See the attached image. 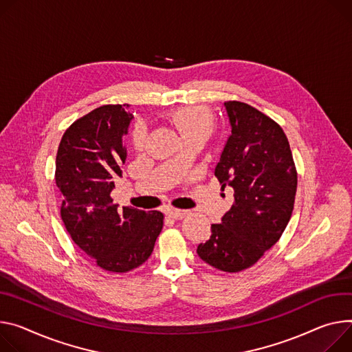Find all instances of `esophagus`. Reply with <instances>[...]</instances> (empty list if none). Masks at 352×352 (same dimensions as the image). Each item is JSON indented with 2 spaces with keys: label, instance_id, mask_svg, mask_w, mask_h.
<instances>
[{
  "label": "esophagus",
  "instance_id": "obj_1",
  "mask_svg": "<svg viewBox=\"0 0 352 352\" xmlns=\"http://www.w3.org/2000/svg\"><path fill=\"white\" fill-rule=\"evenodd\" d=\"M167 214H168V217H171V219L179 220V219H182V217H185V216L188 214V210H182V209L170 208V209H167Z\"/></svg>",
  "mask_w": 352,
  "mask_h": 352
}]
</instances>
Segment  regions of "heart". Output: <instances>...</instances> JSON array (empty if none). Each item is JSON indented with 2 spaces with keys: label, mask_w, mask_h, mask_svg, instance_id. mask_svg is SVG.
I'll return each instance as SVG.
<instances>
[{
  "label": "heart",
  "mask_w": 352,
  "mask_h": 352,
  "mask_svg": "<svg viewBox=\"0 0 352 352\" xmlns=\"http://www.w3.org/2000/svg\"><path fill=\"white\" fill-rule=\"evenodd\" d=\"M173 122L177 124L179 132L184 138L205 133L210 135L213 129V118L212 113L201 105H186L175 109L171 113ZM147 140V126L144 123H138L132 133V143L136 148H142Z\"/></svg>",
  "instance_id": "heart-1"
}]
</instances>
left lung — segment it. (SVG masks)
<instances>
[{"label":"left lung","instance_id":"left-lung-1","mask_svg":"<svg viewBox=\"0 0 352 352\" xmlns=\"http://www.w3.org/2000/svg\"><path fill=\"white\" fill-rule=\"evenodd\" d=\"M232 135L214 175L234 189V204L212 236L197 248L199 257L223 272L257 264L280 239L295 205L298 171L282 127L268 115L240 102H225Z\"/></svg>","mask_w":352,"mask_h":352}]
</instances>
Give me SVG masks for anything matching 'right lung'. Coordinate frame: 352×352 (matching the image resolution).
<instances>
[{"label": "right lung", "mask_w": 352, "mask_h": 352, "mask_svg": "<svg viewBox=\"0 0 352 352\" xmlns=\"http://www.w3.org/2000/svg\"><path fill=\"white\" fill-rule=\"evenodd\" d=\"M123 105H102L73 122L56 155L54 179L61 194L60 216L72 240L108 272H129L148 260L164 214L124 206L111 198L122 177L132 113Z\"/></svg>", "instance_id": "add662e5"}]
</instances>
